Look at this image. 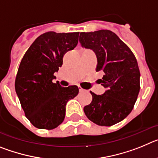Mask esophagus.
Masks as SVG:
<instances>
[{
    "label": "esophagus",
    "mask_w": 158,
    "mask_h": 158,
    "mask_svg": "<svg viewBox=\"0 0 158 158\" xmlns=\"http://www.w3.org/2000/svg\"><path fill=\"white\" fill-rule=\"evenodd\" d=\"M78 89H79V91H80V93H84V92L86 91L85 89H82V88L81 87V86H78Z\"/></svg>",
    "instance_id": "obj_1"
}]
</instances>
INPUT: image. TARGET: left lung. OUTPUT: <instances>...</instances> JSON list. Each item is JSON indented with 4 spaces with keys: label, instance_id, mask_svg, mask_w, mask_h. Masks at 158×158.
<instances>
[{
    "label": "left lung",
    "instance_id": "obj_1",
    "mask_svg": "<svg viewBox=\"0 0 158 158\" xmlns=\"http://www.w3.org/2000/svg\"><path fill=\"white\" fill-rule=\"evenodd\" d=\"M82 47L91 49L97 58L96 72L104 76L100 83L104 94L93 96L84 107L89 120L99 126H112L126 118L133 109L140 90V71L131 49L109 30L81 32Z\"/></svg>",
    "mask_w": 158,
    "mask_h": 158
}]
</instances>
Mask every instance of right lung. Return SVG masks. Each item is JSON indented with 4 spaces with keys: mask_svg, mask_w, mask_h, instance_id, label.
<instances>
[{
    "mask_svg": "<svg viewBox=\"0 0 158 158\" xmlns=\"http://www.w3.org/2000/svg\"><path fill=\"white\" fill-rule=\"evenodd\" d=\"M78 36L79 32H46L22 58L15 89L25 115L35 127L51 130L59 126L65 118L67 102L78 94L77 86L65 88L53 82L64 54L77 45Z\"/></svg>",
    "mask_w": 158,
    "mask_h": 158,
    "instance_id": "right-lung-1",
    "label": "right lung"
}]
</instances>
